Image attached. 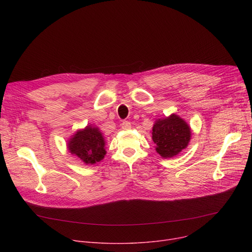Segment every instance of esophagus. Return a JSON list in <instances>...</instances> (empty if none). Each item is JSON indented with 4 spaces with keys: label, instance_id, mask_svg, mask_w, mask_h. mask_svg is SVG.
I'll return each instance as SVG.
<instances>
[{
    "label": "esophagus",
    "instance_id": "1",
    "mask_svg": "<svg viewBox=\"0 0 252 252\" xmlns=\"http://www.w3.org/2000/svg\"><path fill=\"white\" fill-rule=\"evenodd\" d=\"M130 123L128 122V121H124L123 123H122V127L124 128V129H129L130 128Z\"/></svg>",
    "mask_w": 252,
    "mask_h": 252
}]
</instances>
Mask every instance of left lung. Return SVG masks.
<instances>
[{"label": "left lung", "instance_id": "obj_1", "mask_svg": "<svg viewBox=\"0 0 252 252\" xmlns=\"http://www.w3.org/2000/svg\"><path fill=\"white\" fill-rule=\"evenodd\" d=\"M190 137L189 126L176 114L157 121L152 128L156 151L164 158L176 156L186 148Z\"/></svg>", "mask_w": 252, "mask_h": 252}]
</instances>
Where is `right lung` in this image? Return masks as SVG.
<instances>
[{
	"label": "right lung",
	"mask_w": 252,
	"mask_h": 252,
	"mask_svg": "<svg viewBox=\"0 0 252 252\" xmlns=\"http://www.w3.org/2000/svg\"><path fill=\"white\" fill-rule=\"evenodd\" d=\"M104 138L99 128L87 126L69 141V151L86 164H94L104 158Z\"/></svg>",
	"instance_id": "obj_1"
}]
</instances>
